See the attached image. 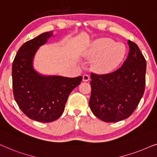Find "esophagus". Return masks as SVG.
Instances as JSON below:
<instances>
[{
    "mask_svg": "<svg viewBox=\"0 0 157 157\" xmlns=\"http://www.w3.org/2000/svg\"><path fill=\"white\" fill-rule=\"evenodd\" d=\"M90 78V77L88 75H84L82 76V80L84 82H87V81H89Z\"/></svg>",
    "mask_w": 157,
    "mask_h": 157,
    "instance_id": "obj_1",
    "label": "esophagus"
}]
</instances>
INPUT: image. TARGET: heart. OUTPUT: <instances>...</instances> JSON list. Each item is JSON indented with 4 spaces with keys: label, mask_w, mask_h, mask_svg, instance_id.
I'll list each match as a JSON object with an SVG mask.
<instances>
[{
    "label": "heart",
    "mask_w": 157,
    "mask_h": 157,
    "mask_svg": "<svg viewBox=\"0 0 157 157\" xmlns=\"http://www.w3.org/2000/svg\"><path fill=\"white\" fill-rule=\"evenodd\" d=\"M126 54V48L123 43L116 42L109 38H101L92 44L87 56L95 59L94 62L95 70L108 72L120 65Z\"/></svg>",
    "instance_id": "heart-1"
}]
</instances>
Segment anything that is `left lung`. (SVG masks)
<instances>
[{"label":"left lung","instance_id":"obj_1","mask_svg":"<svg viewBox=\"0 0 157 157\" xmlns=\"http://www.w3.org/2000/svg\"><path fill=\"white\" fill-rule=\"evenodd\" d=\"M129 53L118 70L107 74L91 73L90 108L105 122H118L134 112L144 95L147 62L139 47L128 41Z\"/></svg>","mask_w":157,"mask_h":157}]
</instances>
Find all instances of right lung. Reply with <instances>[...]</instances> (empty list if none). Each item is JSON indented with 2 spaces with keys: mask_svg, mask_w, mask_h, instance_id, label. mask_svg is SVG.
<instances>
[{
  "mask_svg": "<svg viewBox=\"0 0 157 157\" xmlns=\"http://www.w3.org/2000/svg\"><path fill=\"white\" fill-rule=\"evenodd\" d=\"M52 35L51 31L39 35L19 48L12 65L13 93L22 112L32 120L49 123L59 118L72 90L82 77H43L33 70L32 60L39 47Z\"/></svg>",
  "mask_w": 157,
  "mask_h": 157,
  "instance_id": "1",
  "label": "right lung"
}]
</instances>
